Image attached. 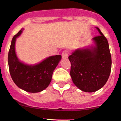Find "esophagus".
Instances as JSON below:
<instances>
[{"instance_id":"34e87169","label":"esophagus","mask_w":121,"mask_h":121,"mask_svg":"<svg viewBox=\"0 0 121 121\" xmlns=\"http://www.w3.org/2000/svg\"><path fill=\"white\" fill-rule=\"evenodd\" d=\"M68 53H69V52H68V50H65V51H63L62 53V56L63 58H66L68 57Z\"/></svg>"}]
</instances>
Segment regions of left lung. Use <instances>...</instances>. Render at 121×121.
<instances>
[{
    "label": "left lung",
    "instance_id": "1",
    "mask_svg": "<svg viewBox=\"0 0 121 121\" xmlns=\"http://www.w3.org/2000/svg\"><path fill=\"white\" fill-rule=\"evenodd\" d=\"M96 29L100 35L92 39L95 46L78 49L68 57L73 82L79 89L87 92H95L105 85L112 66L108 42L99 29Z\"/></svg>",
    "mask_w": 121,
    "mask_h": 121
}]
</instances>
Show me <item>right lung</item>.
Masks as SVG:
<instances>
[{
    "label": "right lung",
    "instance_id": "1",
    "mask_svg": "<svg viewBox=\"0 0 121 121\" xmlns=\"http://www.w3.org/2000/svg\"><path fill=\"white\" fill-rule=\"evenodd\" d=\"M23 29L15 35L12 40L8 53V65L12 79L20 89L31 93L39 92L46 89L52 80V74L61 60V55L47 58L35 65L22 63L15 52V42Z\"/></svg>",
    "mask_w": 121,
    "mask_h": 121
}]
</instances>
